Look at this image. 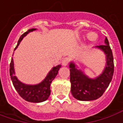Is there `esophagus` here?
Returning <instances> with one entry per match:
<instances>
[{"instance_id":"1","label":"esophagus","mask_w":123,"mask_h":123,"mask_svg":"<svg viewBox=\"0 0 123 123\" xmlns=\"http://www.w3.org/2000/svg\"><path fill=\"white\" fill-rule=\"evenodd\" d=\"M68 62H69V59L68 58H65L62 61V66H67L68 64Z\"/></svg>"}]
</instances>
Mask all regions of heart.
<instances>
[{"instance_id":"1","label":"heart","mask_w":123,"mask_h":123,"mask_svg":"<svg viewBox=\"0 0 123 123\" xmlns=\"http://www.w3.org/2000/svg\"><path fill=\"white\" fill-rule=\"evenodd\" d=\"M87 38L91 41L96 40V35L92 33H88V34H87Z\"/></svg>"}]
</instances>
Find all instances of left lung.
I'll return each instance as SVG.
<instances>
[{"label":"left lung","instance_id":"left-lung-1","mask_svg":"<svg viewBox=\"0 0 123 123\" xmlns=\"http://www.w3.org/2000/svg\"><path fill=\"white\" fill-rule=\"evenodd\" d=\"M94 48L102 51L106 56V65L100 75L90 78L74 62L69 63L71 92L73 96L78 100L91 101L99 98L107 89L113 77V55L107 37L105 38L104 45L96 46Z\"/></svg>","mask_w":123,"mask_h":123}]
</instances>
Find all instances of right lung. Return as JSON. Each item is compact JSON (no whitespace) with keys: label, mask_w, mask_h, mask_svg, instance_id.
Returning <instances> with one entry per match:
<instances>
[{"label":"right lung","mask_w":123,"mask_h":123,"mask_svg":"<svg viewBox=\"0 0 123 123\" xmlns=\"http://www.w3.org/2000/svg\"><path fill=\"white\" fill-rule=\"evenodd\" d=\"M37 29H30L26 32L22 34L19 37L17 45L15 48V50L19 45L20 42L23 40L24 37L31 31H33ZM61 67V65H58L56 67H53L50 71L48 72L46 77L40 83L35 85L25 84L20 81L18 78L15 76V68H14V62L13 58H11V62L10 64V76L11 78L13 86L15 87L16 91L18 92L23 99L30 102L39 103L46 101L50 95V84L54 80L56 76L58 74V71Z\"/></svg>","instance_id":"obj_1"}]
</instances>
